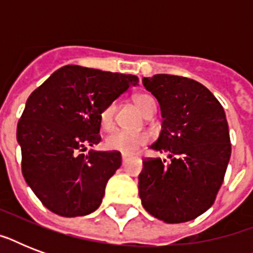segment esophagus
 Wrapping results in <instances>:
<instances>
[{
  "mask_svg": "<svg viewBox=\"0 0 253 253\" xmlns=\"http://www.w3.org/2000/svg\"><path fill=\"white\" fill-rule=\"evenodd\" d=\"M122 166H126V162L127 160H128V156H127V155H122Z\"/></svg>",
  "mask_w": 253,
  "mask_h": 253,
  "instance_id": "obj_1",
  "label": "esophagus"
}]
</instances>
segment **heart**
<instances>
[{"mask_svg": "<svg viewBox=\"0 0 253 253\" xmlns=\"http://www.w3.org/2000/svg\"><path fill=\"white\" fill-rule=\"evenodd\" d=\"M135 105L143 114L146 115L151 109H156L154 98L148 94H138L134 99ZM115 103L107 105L99 114V122L105 130H109L114 125ZM150 142V135L147 132H128V131L117 130L109 134L105 139V147L109 151H114L119 154L132 155Z\"/></svg>", "mask_w": 253, "mask_h": 253, "instance_id": "1", "label": "heart"}]
</instances>
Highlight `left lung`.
<instances>
[{
	"mask_svg": "<svg viewBox=\"0 0 253 253\" xmlns=\"http://www.w3.org/2000/svg\"><path fill=\"white\" fill-rule=\"evenodd\" d=\"M156 97L163 125L151 150L170 163L147 159L139 174L143 208L167 223L196 219L211 208L227 169L231 144L219 101L198 81L173 75L144 77Z\"/></svg>",
	"mask_w": 253,
	"mask_h": 253,
	"instance_id": "8db88e82",
	"label": "left lung"
}]
</instances>
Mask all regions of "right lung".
Here are the masks:
<instances>
[{"instance_id": "add662e5", "label": "right lung", "mask_w": 253, "mask_h": 253, "mask_svg": "<svg viewBox=\"0 0 253 253\" xmlns=\"http://www.w3.org/2000/svg\"><path fill=\"white\" fill-rule=\"evenodd\" d=\"M138 83L134 75L65 65L31 93L17 140L23 177L48 210L83 216L99 208L121 154L80 151L101 142V111Z\"/></svg>"}]
</instances>
